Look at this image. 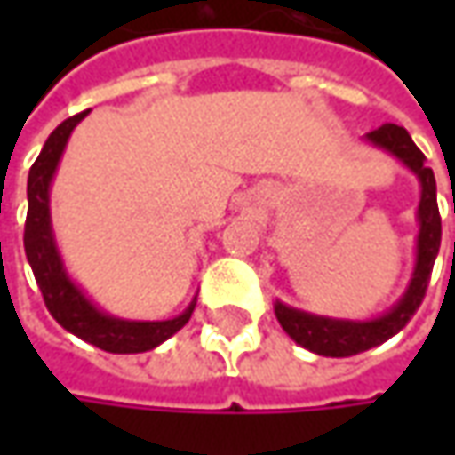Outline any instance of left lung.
I'll return each mask as SVG.
<instances>
[{
  "label": "left lung",
  "mask_w": 455,
  "mask_h": 455,
  "mask_svg": "<svg viewBox=\"0 0 455 455\" xmlns=\"http://www.w3.org/2000/svg\"><path fill=\"white\" fill-rule=\"evenodd\" d=\"M364 141L395 156L405 169H411L420 184V202L415 212V220H418L415 266H412L411 281L403 291V296L385 314L372 316V319H334V316L311 314V311L296 308L275 299L273 311H275L278 323L283 326V331L299 347L322 357H352L395 337L411 322L412 314L423 301L430 271L441 248V215H438V200H435V177H433V169L426 164L423 151L412 144L411 133L397 124H382L375 132L364 133Z\"/></svg>",
  "instance_id": "left-lung-1"
}]
</instances>
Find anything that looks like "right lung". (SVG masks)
<instances>
[{"instance_id":"add662e5","label":"right lung","mask_w":455,"mask_h":455,"mask_svg":"<svg viewBox=\"0 0 455 455\" xmlns=\"http://www.w3.org/2000/svg\"><path fill=\"white\" fill-rule=\"evenodd\" d=\"M91 111L73 116L62 121L55 132L47 136L37 162L29 169L27 177V222H25V253L29 268L35 273V281L43 291L44 306L52 314V319L76 334L78 339L93 344L111 355H139L156 349L169 337H174L184 323L189 322L197 296L187 304L182 314L159 322H141V319H121L100 306L80 289L73 275L65 268L55 230L50 215V187L55 180V172L60 166L62 151L68 147V139L73 129Z\"/></svg>"}]
</instances>
